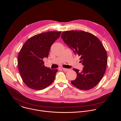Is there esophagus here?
<instances>
[{
  "label": "esophagus",
  "instance_id": "obj_1",
  "mask_svg": "<svg viewBox=\"0 0 121 121\" xmlns=\"http://www.w3.org/2000/svg\"><path fill=\"white\" fill-rule=\"evenodd\" d=\"M62 69L65 72H66L69 70V69H67V68H62Z\"/></svg>",
  "mask_w": 121,
  "mask_h": 121
}]
</instances>
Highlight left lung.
<instances>
[{
	"instance_id": "left-lung-1",
	"label": "left lung",
	"mask_w": 121,
	"mask_h": 121,
	"mask_svg": "<svg viewBox=\"0 0 121 121\" xmlns=\"http://www.w3.org/2000/svg\"><path fill=\"white\" fill-rule=\"evenodd\" d=\"M61 38L80 57L84 65L81 71L74 68L77 77L71 84L78 89L88 91L93 88L104 76L107 65L106 51L93 34L84 31H64Z\"/></svg>"
}]
</instances>
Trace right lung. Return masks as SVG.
<instances>
[{"label": "right lung", "instance_id": "1", "mask_svg": "<svg viewBox=\"0 0 121 121\" xmlns=\"http://www.w3.org/2000/svg\"><path fill=\"white\" fill-rule=\"evenodd\" d=\"M61 31L43 32L29 38L18 56V66L21 78L29 88L43 90L55 80L57 69L44 65L43 58L48 56L51 45L59 38Z\"/></svg>", "mask_w": 121, "mask_h": 121}]
</instances>
